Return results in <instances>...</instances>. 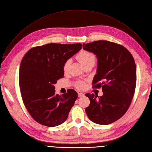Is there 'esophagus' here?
<instances>
[{
	"label": "esophagus",
	"mask_w": 152,
	"mask_h": 152,
	"mask_svg": "<svg viewBox=\"0 0 152 152\" xmlns=\"http://www.w3.org/2000/svg\"><path fill=\"white\" fill-rule=\"evenodd\" d=\"M83 96H84V94H83V93L80 92H78V97H82Z\"/></svg>",
	"instance_id": "obj_1"
}]
</instances>
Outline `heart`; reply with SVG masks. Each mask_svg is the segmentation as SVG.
Masks as SVG:
<instances>
[{
  "label": "heart",
  "instance_id": "obj_1",
  "mask_svg": "<svg viewBox=\"0 0 152 152\" xmlns=\"http://www.w3.org/2000/svg\"><path fill=\"white\" fill-rule=\"evenodd\" d=\"M76 57L77 60L81 63L83 66L89 64H94L96 61L95 55L92 53V52L88 51L82 50L77 55ZM70 63V60H66L64 62V65H63V69H64V72H67L68 70H69ZM76 85L78 87L82 88L84 87L85 83L82 81H77Z\"/></svg>",
  "mask_w": 152,
  "mask_h": 152
}]
</instances>
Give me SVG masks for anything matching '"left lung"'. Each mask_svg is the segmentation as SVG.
<instances>
[{
    "instance_id": "1",
    "label": "left lung",
    "mask_w": 152,
    "mask_h": 152,
    "mask_svg": "<svg viewBox=\"0 0 152 152\" xmlns=\"http://www.w3.org/2000/svg\"><path fill=\"white\" fill-rule=\"evenodd\" d=\"M83 49L97 56V74L92 85L94 88L102 87L103 92L99 97L86 94L90 100L86 113L96 124L113 123L126 113L133 98L137 83L134 60L125 47L108 41L83 43Z\"/></svg>"
}]
</instances>
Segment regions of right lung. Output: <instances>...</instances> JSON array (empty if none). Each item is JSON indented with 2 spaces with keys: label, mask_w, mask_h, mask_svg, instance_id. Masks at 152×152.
<instances>
[{
  "label": "right lung",
  "mask_w": 152,
  "mask_h": 152,
  "mask_svg": "<svg viewBox=\"0 0 152 152\" xmlns=\"http://www.w3.org/2000/svg\"><path fill=\"white\" fill-rule=\"evenodd\" d=\"M82 49V44L50 43L25 54L19 72L20 94L26 108L38 123L54 127L64 123L78 97L70 89L59 96L54 84L64 76V62Z\"/></svg>",
  "instance_id": "right-lung-1"
}]
</instances>
